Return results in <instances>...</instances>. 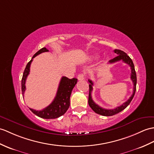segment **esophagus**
<instances>
[{
	"mask_svg": "<svg viewBox=\"0 0 154 154\" xmlns=\"http://www.w3.org/2000/svg\"><path fill=\"white\" fill-rule=\"evenodd\" d=\"M77 79H78V80H79V81L83 80L84 79H85V75L83 73L79 74L78 76H77Z\"/></svg>",
	"mask_w": 154,
	"mask_h": 154,
	"instance_id": "34e87169",
	"label": "esophagus"
}]
</instances>
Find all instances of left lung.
<instances>
[{
    "label": "left lung",
    "instance_id": "1",
    "mask_svg": "<svg viewBox=\"0 0 154 154\" xmlns=\"http://www.w3.org/2000/svg\"><path fill=\"white\" fill-rule=\"evenodd\" d=\"M114 52L116 53L118 55L116 56V58H114L113 59L109 60V63H113L117 62H119V61L122 60L123 62L125 63H127L128 65H129L131 69V79L132 81H133V85H134V87H133V93L131 95V97L128 98L127 101H126L125 103H123L122 105H121L120 106H118L115 109H104L102 108L101 107H100L98 105L96 104V103L93 101V100L92 98V96H91V92L92 91V86H93V82H92L91 80L88 79V82L90 83V85H89V95H88V105L90 106L92 109L94 111V112L96 113L100 114V115L103 116H112L113 115H116V114L121 112V111H123V109H125L129 105V103L133 100L135 92H136V86H137V74H136V71L134 69V63L133 62V60H131V58L128 56L127 54L121 51V50H117L116 49L114 50Z\"/></svg>",
    "mask_w": 154,
    "mask_h": 154
}]
</instances>
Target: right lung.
<instances>
[{"label":"right lung","mask_w":154,"mask_h":154,"mask_svg":"<svg viewBox=\"0 0 154 154\" xmlns=\"http://www.w3.org/2000/svg\"><path fill=\"white\" fill-rule=\"evenodd\" d=\"M45 52H48V50L45 47L41 48L36 52L33 56L32 59L29 62L26 67L23 74L22 79H21V92L24 96V92L26 91V79L29 74L30 66L33 61V58L40 54ZM77 83V79L73 78L69 79L66 77H62L60 82L59 87L57 91V93L52 102L43 109L37 111L29 108L35 115L43 119H55L63 116L67 110L68 109L70 105V96L73 88Z\"/></svg>","instance_id":"add662e5"}]
</instances>
